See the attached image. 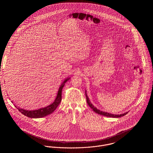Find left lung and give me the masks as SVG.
Returning <instances> with one entry per match:
<instances>
[{
	"mask_svg": "<svg viewBox=\"0 0 153 153\" xmlns=\"http://www.w3.org/2000/svg\"><path fill=\"white\" fill-rule=\"evenodd\" d=\"M85 96H86V99H87V102L88 104L89 105V106L92 108V109L94 110V111H95L96 113L98 114H100L101 115H104L105 117H123L124 115H126L128 112H126V113H124L123 114H120V115H114V114H111L109 113H107V112H102V111H100L98 109H97L96 107H95L92 104V103L91 102L89 101L88 97L87 95L86 94V92H85Z\"/></svg>",
	"mask_w": 153,
	"mask_h": 153,
	"instance_id": "left-lung-1",
	"label": "left lung"
}]
</instances>
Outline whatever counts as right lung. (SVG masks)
Returning <instances> with one entry per match:
<instances>
[{
	"label": "right lung",
	"mask_w": 153,
	"mask_h": 153,
	"mask_svg": "<svg viewBox=\"0 0 153 153\" xmlns=\"http://www.w3.org/2000/svg\"><path fill=\"white\" fill-rule=\"evenodd\" d=\"M69 79H67L66 80L64 81V82L61 85V86L58 89V94L57 96V97L54 102H53L51 104L49 105V106H47L46 107H45L43 108L34 110V111H28L25 109H21L19 108H18L15 106V107L20 112H21L22 114L26 117H31V118H40L46 117L49 114H51V113L56 109V108L59 104L60 102L62 99V90L64 87L65 83L69 80Z\"/></svg>",
	"instance_id": "obj_1"
}]
</instances>
